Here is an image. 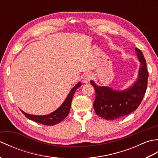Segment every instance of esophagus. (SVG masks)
Listing matches in <instances>:
<instances>
[{"instance_id":"esophagus-1","label":"esophagus","mask_w":158,"mask_h":158,"mask_svg":"<svg viewBox=\"0 0 158 158\" xmlns=\"http://www.w3.org/2000/svg\"><path fill=\"white\" fill-rule=\"evenodd\" d=\"M92 78V75L90 73H87L83 77V82L87 83L90 81V80Z\"/></svg>"}]
</instances>
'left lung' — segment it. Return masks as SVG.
Returning <instances> with one entry per match:
<instances>
[{"instance_id":"1","label":"left lung","mask_w":158,"mask_h":158,"mask_svg":"<svg viewBox=\"0 0 158 158\" xmlns=\"http://www.w3.org/2000/svg\"><path fill=\"white\" fill-rule=\"evenodd\" d=\"M140 62L137 81L123 91H117L106 86H98L90 81L96 92L94 108L97 115L106 120H113L128 115L138 108L145 94L148 71L142 52L135 48Z\"/></svg>"}]
</instances>
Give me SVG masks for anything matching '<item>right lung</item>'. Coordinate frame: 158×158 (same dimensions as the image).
Wrapping results in <instances>:
<instances>
[{"mask_svg":"<svg viewBox=\"0 0 158 158\" xmlns=\"http://www.w3.org/2000/svg\"><path fill=\"white\" fill-rule=\"evenodd\" d=\"M81 85V83L79 82L74 87L70 92L69 95L67 96L64 102L62 103V105L60 106L58 109H56L55 111L46 115H30V114L23 112L21 110L22 113L28 119L34 121V122H37L39 123L43 124V125L46 126H53L56 125V123H58L62 122L63 119H64L67 115H69L70 105H71V102L73 97L75 94V90L79 88Z\"/></svg>","mask_w":158,"mask_h":158,"instance_id":"obj_1","label":"right lung"}]
</instances>
